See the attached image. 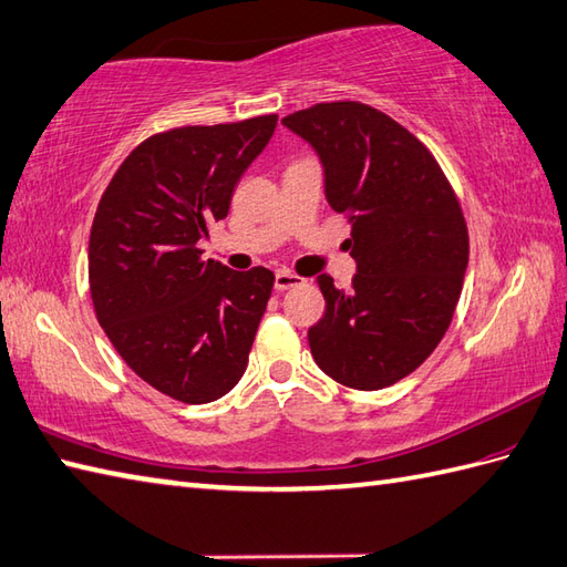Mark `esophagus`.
I'll return each instance as SVG.
<instances>
[{"label": "esophagus", "instance_id": "obj_1", "mask_svg": "<svg viewBox=\"0 0 567 567\" xmlns=\"http://www.w3.org/2000/svg\"><path fill=\"white\" fill-rule=\"evenodd\" d=\"M300 284H303V279H300V276H296V274H291V271H276V276H274L276 291H288V288H296Z\"/></svg>", "mask_w": 567, "mask_h": 567}]
</instances>
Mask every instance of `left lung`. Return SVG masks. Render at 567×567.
<instances>
[{
    "instance_id": "left-lung-1",
    "label": "left lung",
    "mask_w": 567,
    "mask_h": 567,
    "mask_svg": "<svg viewBox=\"0 0 567 567\" xmlns=\"http://www.w3.org/2000/svg\"><path fill=\"white\" fill-rule=\"evenodd\" d=\"M316 150L324 198L347 213L349 291L318 276L324 316L312 359L347 388L381 390L422 367L449 330L468 267V228L430 150L379 109L318 104L281 121Z\"/></svg>"
}]
</instances>
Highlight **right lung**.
Returning a JSON list of instances; mask_svg holds the SVG:
<instances>
[{"instance_id":"right-lung-1","label":"right lung","mask_w":567,"mask_h":567,"mask_svg":"<svg viewBox=\"0 0 567 567\" xmlns=\"http://www.w3.org/2000/svg\"><path fill=\"white\" fill-rule=\"evenodd\" d=\"M276 116L157 133L123 159L90 235L96 320L121 359L174 400L204 405L237 385L274 274L200 259Z\"/></svg>"}]
</instances>
